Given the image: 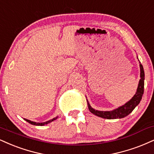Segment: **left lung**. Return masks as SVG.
Listing matches in <instances>:
<instances>
[{
	"instance_id": "1",
	"label": "left lung",
	"mask_w": 154,
	"mask_h": 154,
	"mask_svg": "<svg viewBox=\"0 0 154 154\" xmlns=\"http://www.w3.org/2000/svg\"><path fill=\"white\" fill-rule=\"evenodd\" d=\"M140 63V79L138 83V88L137 91L135 94L134 96L131 98L128 103H125V105H122L118 108L115 109L111 111H100L93 109L90 106V103L88 100V108L92 113H93L95 116L100 117L105 119H118V118H125V116H128L132 111L134 110V108L137 105L140 103V100L142 99L143 94L144 91V79H145V74H144L143 67L142 64Z\"/></svg>"
}]
</instances>
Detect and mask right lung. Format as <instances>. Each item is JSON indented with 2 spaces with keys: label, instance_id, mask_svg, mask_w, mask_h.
I'll list each match as a JSON object with an SVG mask.
<instances>
[{
  "label": "right lung",
  "instance_id": "obj_1",
  "mask_svg": "<svg viewBox=\"0 0 154 154\" xmlns=\"http://www.w3.org/2000/svg\"><path fill=\"white\" fill-rule=\"evenodd\" d=\"M57 118H58V117H56V118H53V119H51V120H48V121H47V122H44V123H36V122H34V121H31V120H27V119H26V118H23V119L25 120L26 121H27L28 123H31V125H40V126H42V125H47V124H48V123H51V122L54 121V120H56Z\"/></svg>",
  "mask_w": 154,
  "mask_h": 154
}]
</instances>
